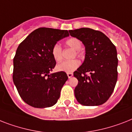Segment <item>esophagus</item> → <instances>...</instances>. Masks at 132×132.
I'll return each mask as SVG.
<instances>
[{"label": "esophagus", "instance_id": "1", "mask_svg": "<svg viewBox=\"0 0 132 132\" xmlns=\"http://www.w3.org/2000/svg\"><path fill=\"white\" fill-rule=\"evenodd\" d=\"M67 75H68V78H71V77L73 76V73H72V72H68V73H67Z\"/></svg>", "mask_w": 132, "mask_h": 132}]
</instances>
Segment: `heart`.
Returning <instances> with one entry per match:
<instances>
[{"label":"heart","mask_w":132,"mask_h":132,"mask_svg":"<svg viewBox=\"0 0 132 132\" xmlns=\"http://www.w3.org/2000/svg\"><path fill=\"white\" fill-rule=\"evenodd\" d=\"M65 44L68 47L75 49V53H74L73 57L75 55L81 56L82 54L81 51L82 43L79 38L76 37H70L65 41ZM51 55L56 62H60V61H62L63 58L62 47L60 44L55 43L53 46V47L51 49ZM79 66H80V61L77 59H74L72 60L64 61L60 63L57 65L56 69L58 71L72 72L75 71Z\"/></svg>","instance_id":"obj_1"}]
</instances>
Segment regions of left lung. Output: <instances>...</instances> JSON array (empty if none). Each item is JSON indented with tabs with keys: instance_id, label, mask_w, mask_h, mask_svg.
Listing matches in <instances>:
<instances>
[{
	"instance_id": "left-lung-1",
	"label": "left lung",
	"mask_w": 132,
	"mask_h": 132,
	"mask_svg": "<svg viewBox=\"0 0 132 132\" xmlns=\"http://www.w3.org/2000/svg\"><path fill=\"white\" fill-rule=\"evenodd\" d=\"M69 32L85 46L84 62L74 72L78 79L75 89L77 101L84 106L102 104L111 97L117 81L116 47L99 30L82 28Z\"/></svg>"
}]
</instances>
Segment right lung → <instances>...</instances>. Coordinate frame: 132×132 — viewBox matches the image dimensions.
<instances>
[{
  "label": "right lung",
  "instance_id": "add662e5",
  "mask_svg": "<svg viewBox=\"0 0 132 132\" xmlns=\"http://www.w3.org/2000/svg\"><path fill=\"white\" fill-rule=\"evenodd\" d=\"M68 36V30L39 28L18 46L13 58V80L21 99L31 106L50 107L58 100L68 76L62 71L49 74L56 64L51 49Z\"/></svg>",
  "mask_w": 132,
  "mask_h": 132
}]
</instances>
